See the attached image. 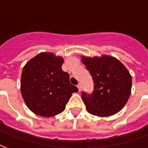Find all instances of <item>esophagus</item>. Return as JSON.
Segmentation results:
<instances>
[{
  "instance_id": "1",
  "label": "esophagus",
  "mask_w": 148,
  "mask_h": 148,
  "mask_svg": "<svg viewBox=\"0 0 148 148\" xmlns=\"http://www.w3.org/2000/svg\"><path fill=\"white\" fill-rule=\"evenodd\" d=\"M77 87H78L79 91H81V90H82V85L80 84H79L77 85Z\"/></svg>"
}]
</instances>
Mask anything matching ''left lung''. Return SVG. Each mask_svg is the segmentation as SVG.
<instances>
[{"label": "left lung", "mask_w": 148, "mask_h": 148, "mask_svg": "<svg viewBox=\"0 0 148 148\" xmlns=\"http://www.w3.org/2000/svg\"><path fill=\"white\" fill-rule=\"evenodd\" d=\"M94 81L91 95L82 93L87 110L98 117H110L125 106L131 95L132 76L121 61L109 55L81 56Z\"/></svg>", "instance_id": "1"}]
</instances>
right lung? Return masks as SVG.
Masks as SVG:
<instances>
[{"mask_svg": "<svg viewBox=\"0 0 148 148\" xmlns=\"http://www.w3.org/2000/svg\"><path fill=\"white\" fill-rule=\"evenodd\" d=\"M62 57L42 52L27 62L21 74L20 91L27 106L34 114L49 117L61 114L73 92L69 75L61 69Z\"/></svg>", "mask_w": 148, "mask_h": 148, "instance_id": "1", "label": "right lung"}]
</instances>
